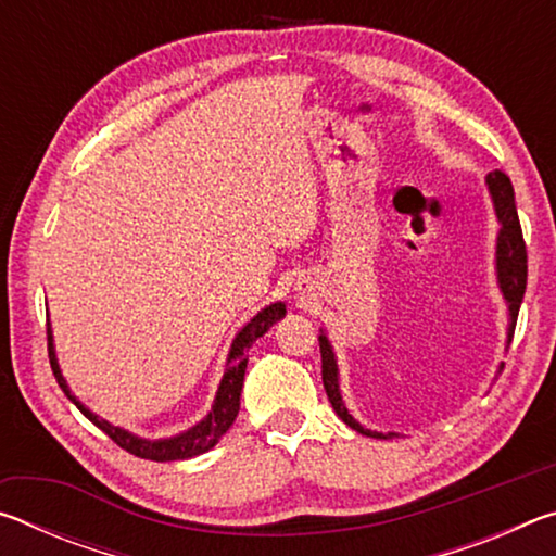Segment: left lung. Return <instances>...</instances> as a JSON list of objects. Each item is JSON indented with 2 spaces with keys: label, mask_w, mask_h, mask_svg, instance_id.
Listing matches in <instances>:
<instances>
[{
  "label": "left lung",
  "mask_w": 556,
  "mask_h": 556,
  "mask_svg": "<svg viewBox=\"0 0 556 556\" xmlns=\"http://www.w3.org/2000/svg\"><path fill=\"white\" fill-rule=\"evenodd\" d=\"M485 186H488V193H491L497 225H501V230H497V240H495V277H497V287H501V294L507 304V341H505V345H510L513 333H515V324H517V314H520V304H522L525 287H527V250H525V240H522L520 218H517L515 191H513L510 178H507L503 172H493L485 176ZM318 345H321L324 388H326L328 400H331V407L336 409L338 417H341L348 427L355 429L357 434H363V437H375V439L397 437L394 431L382 434V431L365 429L361 421L353 419V414L345 409V402L341 397L336 353H333V345H331V341H328L324 328H321V336H318Z\"/></svg>",
  "instance_id": "left-lung-1"
}]
</instances>
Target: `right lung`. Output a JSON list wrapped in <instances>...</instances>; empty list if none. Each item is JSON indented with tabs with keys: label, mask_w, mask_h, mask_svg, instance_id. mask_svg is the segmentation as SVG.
<instances>
[{
	"label": "right lung",
	"mask_w": 556,
	"mask_h": 556,
	"mask_svg": "<svg viewBox=\"0 0 556 556\" xmlns=\"http://www.w3.org/2000/svg\"><path fill=\"white\" fill-rule=\"evenodd\" d=\"M287 316V306L285 301H275L257 312V316H252L248 324H244L238 336L232 338L230 351H228V361H225V372L223 380L218 384V392H215V400L211 404V409L205 417L199 421V425L188 427L186 431H178L174 437L166 439H144L131 434V431L110 425L108 419L98 417L96 412H90L86 404H83L75 394L71 392L68 382H65L59 357H55V345H53V331L49 326V357H51V370L59 380L61 390L65 392L75 407H78L86 417L96 425L98 429L105 431V434L115 441L117 446H122L129 454H135L139 458H149V460H184V458H193L201 456L205 451H211L218 441L225 437V431L232 427L235 417L240 412V392H242V382H244V370H248V351L252 348V343L257 341L260 336H265L269 331V326H275L279 318Z\"/></svg>",
	"instance_id": "obj_1"
}]
</instances>
